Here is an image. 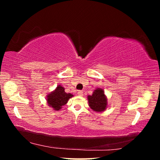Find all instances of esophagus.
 Returning a JSON list of instances; mask_svg holds the SVG:
<instances>
[{
  "label": "esophagus",
  "mask_w": 160,
  "mask_h": 160,
  "mask_svg": "<svg viewBox=\"0 0 160 160\" xmlns=\"http://www.w3.org/2000/svg\"><path fill=\"white\" fill-rule=\"evenodd\" d=\"M77 94H78L79 96H83V91H79L78 92H77Z\"/></svg>",
  "instance_id": "obj_1"
}]
</instances>
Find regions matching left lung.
Here are the masks:
<instances>
[{"instance_id":"1","label":"left lung","mask_w":160,"mask_h":160,"mask_svg":"<svg viewBox=\"0 0 160 160\" xmlns=\"http://www.w3.org/2000/svg\"><path fill=\"white\" fill-rule=\"evenodd\" d=\"M88 99L90 108L94 111L101 112L108 108V99L103 89L97 88L93 94L88 96Z\"/></svg>"}]
</instances>
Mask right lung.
Instances as JSON below:
<instances>
[{"instance_id":"obj_1","label":"right lung","mask_w":160,"mask_h":160,"mask_svg":"<svg viewBox=\"0 0 160 160\" xmlns=\"http://www.w3.org/2000/svg\"><path fill=\"white\" fill-rule=\"evenodd\" d=\"M72 97L73 95L65 93L63 87L58 85L54 91L47 95L46 100L48 105L53 110L59 111Z\"/></svg>"}]
</instances>
